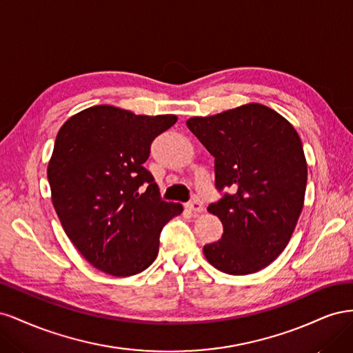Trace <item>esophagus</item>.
Listing matches in <instances>:
<instances>
[{
    "instance_id": "1",
    "label": "esophagus",
    "mask_w": 353,
    "mask_h": 353,
    "mask_svg": "<svg viewBox=\"0 0 353 353\" xmlns=\"http://www.w3.org/2000/svg\"><path fill=\"white\" fill-rule=\"evenodd\" d=\"M187 209L193 210L194 213H201L203 210H205V206L201 205V201H199V200H193V201L187 203Z\"/></svg>"
}]
</instances>
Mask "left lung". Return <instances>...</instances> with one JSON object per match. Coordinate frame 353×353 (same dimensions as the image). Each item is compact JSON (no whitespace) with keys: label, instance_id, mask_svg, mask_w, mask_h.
<instances>
[{"label":"left lung","instance_id":"left-lung-1","mask_svg":"<svg viewBox=\"0 0 353 353\" xmlns=\"http://www.w3.org/2000/svg\"><path fill=\"white\" fill-rule=\"evenodd\" d=\"M215 157V185L230 190L209 205L222 239L203 248L216 270L231 275L258 272L290 241L303 208L307 166L293 125L263 104L250 103L187 121Z\"/></svg>","mask_w":353,"mask_h":353}]
</instances>
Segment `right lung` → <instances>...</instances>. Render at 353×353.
I'll use <instances>...</instances> for the list:
<instances>
[{"label":"right lung","mask_w":353,"mask_h":353,"mask_svg":"<svg viewBox=\"0 0 353 353\" xmlns=\"http://www.w3.org/2000/svg\"><path fill=\"white\" fill-rule=\"evenodd\" d=\"M175 114H134L92 105L60 128L47 175L66 236L95 268L114 276L140 274L159 252L160 231L183 206L160 199L144 168L154 138ZM141 185L148 188L141 194Z\"/></svg>","instance_id":"obj_1"}]
</instances>
